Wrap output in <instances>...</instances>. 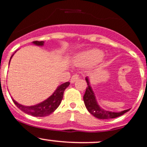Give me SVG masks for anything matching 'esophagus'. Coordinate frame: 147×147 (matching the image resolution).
<instances>
[{
    "label": "esophagus",
    "mask_w": 147,
    "mask_h": 147,
    "mask_svg": "<svg viewBox=\"0 0 147 147\" xmlns=\"http://www.w3.org/2000/svg\"><path fill=\"white\" fill-rule=\"evenodd\" d=\"M79 79V76L78 74L73 75L72 77H71V83H72V84L73 83H74L75 82H76Z\"/></svg>",
    "instance_id": "obj_1"
}]
</instances>
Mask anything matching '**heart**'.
I'll return each mask as SVG.
<instances>
[{"label":"heart","instance_id":"1","mask_svg":"<svg viewBox=\"0 0 147 147\" xmlns=\"http://www.w3.org/2000/svg\"><path fill=\"white\" fill-rule=\"evenodd\" d=\"M103 52L99 49H91L78 54L74 57V63L79 66H88L100 61Z\"/></svg>","mask_w":147,"mask_h":147}]
</instances>
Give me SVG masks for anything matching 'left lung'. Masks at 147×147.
<instances>
[{
	"label": "left lung",
	"mask_w": 147,
	"mask_h": 147,
	"mask_svg": "<svg viewBox=\"0 0 147 147\" xmlns=\"http://www.w3.org/2000/svg\"><path fill=\"white\" fill-rule=\"evenodd\" d=\"M85 80L87 83V87L86 89L85 93H84L83 99H84V105H85L87 109L91 114L95 117L98 119H113V118L118 117L119 116L122 115L125 113L127 112L130 109L124 110L120 112H114V111H106L100 107L97 102L96 98H95V93L92 90L91 85L90 83V79L89 78L86 77Z\"/></svg>",
	"instance_id": "left-lung-1"
}]
</instances>
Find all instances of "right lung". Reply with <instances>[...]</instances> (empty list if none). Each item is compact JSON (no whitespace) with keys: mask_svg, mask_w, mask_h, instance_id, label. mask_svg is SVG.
Instances as JSON below:
<instances>
[{"mask_svg":"<svg viewBox=\"0 0 147 147\" xmlns=\"http://www.w3.org/2000/svg\"><path fill=\"white\" fill-rule=\"evenodd\" d=\"M33 44L36 46L42 47L44 44V41H33ZM14 55V54L12 55L11 59V57H13ZM9 63H10V62H9ZM69 84L70 82H67L63 83V84L59 85L57 88L56 89V90L53 92V94L50 97L47 98V100H44L41 103L34 105V106H23V105L17 103L13 98H12V100L14 103V104L21 111L26 113V114L34 116V117H45V116H48L50 114H52V112H54L55 110L57 109V108L60 106V103H61L62 100H63V93H64L65 90L69 86Z\"/></svg>","mask_w":147,"mask_h":147,"instance_id":"obj_1","label":"right lung"}]
</instances>
